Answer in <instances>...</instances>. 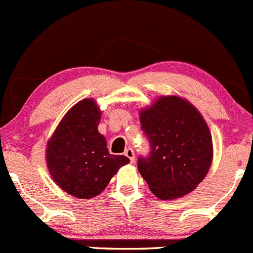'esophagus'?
Here are the masks:
<instances>
[{"label": "esophagus", "mask_w": 253, "mask_h": 253, "mask_svg": "<svg viewBox=\"0 0 253 253\" xmlns=\"http://www.w3.org/2000/svg\"><path fill=\"white\" fill-rule=\"evenodd\" d=\"M124 155L127 157V159L130 160V162H134L135 161V154H134V150L131 149V147H127L126 150V152H124Z\"/></svg>", "instance_id": "34e87169"}]
</instances>
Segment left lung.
Returning <instances> with one entry per match:
<instances>
[{
    "label": "left lung",
    "instance_id": "left-lung-1",
    "mask_svg": "<svg viewBox=\"0 0 253 253\" xmlns=\"http://www.w3.org/2000/svg\"><path fill=\"white\" fill-rule=\"evenodd\" d=\"M151 145L137 169L152 193L173 201L191 193L206 178L212 161V140L201 112L186 98L161 96L139 111Z\"/></svg>",
    "mask_w": 253,
    "mask_h": 253
}]
</instances>
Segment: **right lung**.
I'll use <instances>...</instances> for the list:
<instances>
[{
    "label": "right lung",
    "instance_id": "1",
    "mask_svg": "<svg viewBox=\"0 0 253 253\" xmlns=\"http://www.w3.org/2000/svg\"><path fill=\"white\" fill-rule=\"evenodd\" d=\"M102 111L93 98L77 102L62 117L49 137L45 161L55 183L79 199H91L108 186L112 177L130 160L109 154L98 131Z\"/></svg>",
    "mask_w": 253,
    "mask_h": 253
}]
</instances>
